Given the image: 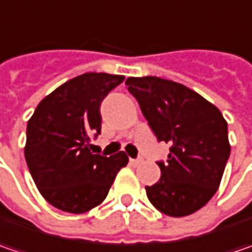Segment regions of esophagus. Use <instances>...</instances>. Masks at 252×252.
<instances>
[{"mask_svg":"<svg viewBox=\"0 0 252 252\" xmlns=\"http://www.w3.org/2000/svg\"><path fill=\"white\" fill-rule=\"evenodd\" d=\"M141 158H130V162L133 164V165H137V164H140L141 162Z\"/></svg>","mask_w":252,"mask_h":252,"instance_id":"34e87169","label":"esophagus"}]
</instances>
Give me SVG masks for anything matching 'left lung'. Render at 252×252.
<instances>
[{
    "instance_id": "8db88e82",
    "label": "left lung",
    "mask_w": 252,
    "mask_h": 252,
    "mask_svg": "<svg viewBox=\"0 0 252 252\" xmlns=\"http://www.w3.org/2000/svg\"><path fill=\"white\" fill-rule=\"evenodd\" d=\"M127 91L137 99L157 140L169 146L158 161L161 178L146 187L151 205L182 218L203 208L216 193L230 157L227 122L198 92L160 77H129Z\"/></svg>"
}]
</instances>
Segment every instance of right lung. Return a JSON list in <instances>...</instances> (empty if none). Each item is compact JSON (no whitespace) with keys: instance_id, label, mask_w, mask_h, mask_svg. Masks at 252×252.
<instances>
[{"instance_id":"obj_1","label":"right lung","mask_w":252,"mask_h":252,"mask_svg":"<svg viewBox=\"0 0 252 252\" xmlns=\"http://www.w3.org/2000/svg\"><path fill=\"white\" fill-rule=\"evenodd\" d=\"M123 80L81 74L47 95L28 122L25 160L39 192L54 208L78 215L98 206L127 164L123 151L111 157L90 151L91 136L101 134V102Z\"/></svg>"}]
</instances>
